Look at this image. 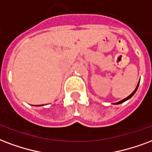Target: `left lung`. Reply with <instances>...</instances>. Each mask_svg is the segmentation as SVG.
<instances>
[{"mask_svg":"<svg viewBox=\"0 0 152 152\" xmlns=\"http://www.w3.org/2000/svg\"><path fill=\"white\" fill-rule=\"evenodd\" d=\"M139 84H140V82H139V83H138L137 86H136V88H135V90H134V91H133L132 93V94H131L130 96H127V97H126V98H125V99H122V100H120V101L117 102V103H115V104H122V103H124V102L127 101V99H130L131 97L133 95L135 94V91H137V89H138V87H139Z\"/></svg>","mask_w":152,"mask_h":152,"instance_id":"obj_1","label":"left lung"}]
</instances>
